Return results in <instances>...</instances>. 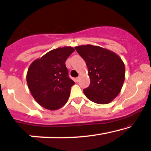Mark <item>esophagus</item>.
<instances>
[{
	"instance_id": "1",
	"label": "esophagus",
	"mask_w": 151,
	"mask_h": 151,
	"mask_svg": "<svg viewBox=\"0 0 151 151\" xmlns=\"http://www.w3.org/2000/svg\"><path fill=\"white\" fill-rule=\"evenodd\" d=\"M79 79H80V77H77V78H76L75 79V81H76V82H78Z\"/></svg>"
}]
</instances>
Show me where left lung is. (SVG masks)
Here are the masks:
<instances>
[{
    "label": "left lung",
    "instance_id": "left-lung-1",
    "mask_svg": "<svg viewBox=\"0 0 151 151\" xmlns=\"http://www.w3.org/2000/svg\"><path fill=\"white\" fill-rule=\"evenodd\" d=\"M86 63L91 83L83 90L90 101L108 104L121 92L125 80V65L121 58L108 49L92 45L75 47Z\"/></svg>",
    "mask_w": 151,
    "mask_h": 151
}]
</instances>
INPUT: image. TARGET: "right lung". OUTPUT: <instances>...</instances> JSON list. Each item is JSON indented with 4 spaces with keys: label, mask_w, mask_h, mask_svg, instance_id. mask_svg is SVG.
<instances>
[{
    "label": "right lung",
    "mask_w": 151,
    "mask_h": 151,
    "mask_svg": "<svg viewBox=\"0 0 151 151\" xmlns=\"http://www.w3.org/2000/svg\"><path fill=\"white\" fill-rule=\"evenodd\" d=\"M74 51L70 46L54 49L35 60L28 68V88L35 101L43 108L54 111L67 103L75 83L69 78L65 60Z\"/></svg>",
    "instance_id": "right-lung-1"
}]
</instances>
